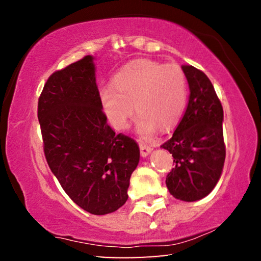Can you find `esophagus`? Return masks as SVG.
<instances>
[{
  "label": "esophagus",
  "mask_w": 261,
  "mask_h": 261,
  "mask_svg": "<svg viewBox=\"0 0 261 261\" xmlns=\"http://www.w3.org/2000/svg\"><path fill=\"white\" fill-rule=\"evenodd\" d=\"M139 147H140V154H141V156H143V158H146L153 149L151 146H149V145L143 144V143L139 144Z\"/></svg>",
  "instance_id": "esophagus-1"
}]
</instances>
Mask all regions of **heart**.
I'll use <instances>...</instances> for the list:
<instances>
[{"label":"heart","instance_id":"b5f03b06","mask_svg":"<svg viewBox=\"0 0 261 261\" xmlns=\"http://www.w3.org/2000/svg\"><path fill=\"white\" fill-rule=\"evenodd\" d=\"M187 96L183 70L152 60L131 62L115 74L113 86L105 85L99 91L110 125L116 130L127 129L136 108L139 114L137 130L145 138L155 134L158 126L163 130L174 126L184 112Z\"/></svg>","mask_w":261,"mask_h":261}]
</instances>
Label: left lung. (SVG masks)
<instances>
[{"label":"left lung","mask_w":261,"mask_h":261,"mask_svg":"<svg viewBox=\"0 0 261 261\" xmlns=\"http://www.w3.org/2000/svg\"><path fill=\"white\" fill-rule=\"evenodd\" d=\"M182 70L190 88L189 103L173 137L161 147L173 154L175 162L166 178L170 194L196 201L212 192L222 174L223 109L204 72L192 65H183Z\"/></svg>","instance_id":"8db88e82"}]
</instances>
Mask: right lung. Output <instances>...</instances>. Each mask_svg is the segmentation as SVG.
Listing matches in <instances>:
<instances>
[{
	"instance_id": "add662e5",
	"label": "right lung",
	"mask_w": 261,
	"mask_h": 261,
	"mask_svg": "<svg viewBox=\"0 0 261 261\" xmlns=\"http://www.w3.org/2000/svg\"><path fill=\"white\" fill-rule=\"evenodd\" d=\"M94 57L55 71L38 102L43 151L65 193L84 211L105 215L127 200L139 146L115 134L102 112Z\"/></svg>"
}]
</instances>
